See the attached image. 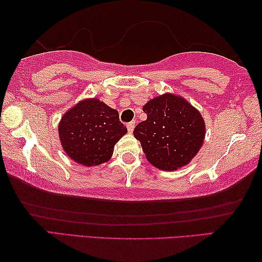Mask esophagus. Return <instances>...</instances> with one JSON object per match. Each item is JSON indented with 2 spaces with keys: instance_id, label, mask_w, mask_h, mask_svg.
<instances>
[{
  "instance_id": "obj_1",
  "label": "esophagus",
  "mask_w": 262,
  "mask_h": 262,
  "mask_svg": "<svg viewBox=\"0 0 262 262\" xmlns=\"http://www.w3.org/2000/svg\"><path fill=\"white\" fill-rule=\"evenodd\" d=\"M126 127H127V131L131 132L134 131V128H135V122H130V123H127V125H126Z\"/></svg>"
}]
</instances>
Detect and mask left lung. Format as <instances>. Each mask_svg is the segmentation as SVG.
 Instances as JSON below:
<instances>
[{"mask_svg": "<svg viewBox=\"0 0 262 262\" xmlns=\"http://www.w3.org/2000/svg\"><path fill=\"white\" fill-rule=\"evenodd\" d=\"M143 110L147 119L135 127L134 136L140 141L146 159L164 170L189 164L205 136L204 121L199 111L173 94L153 98Z\"/></svg>", "mask_w": 262, "mask_h": 262, "instance_id": "8db88e82", "label": "left lung"}]
</instances>
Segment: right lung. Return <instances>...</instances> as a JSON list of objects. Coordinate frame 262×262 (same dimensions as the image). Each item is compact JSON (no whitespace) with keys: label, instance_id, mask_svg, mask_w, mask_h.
I'll return each mask as SVG.
<instances>
[{"label":"right lung","instance_id":"right-lung-1","mask_svg":"<svg viewBox=\"0 0 262 262\" xmlns=\"http://www.w3.org/2000/svg\"><path fill=\"white\" fill-rule=\"evenodd\" d=\"M126 132L118 111L96 98L73 106L59 125L60 141L67 156L88 167L108 161L115 144Z\"/></svg>","mask_w":262,"mask_h":262}]
</instances>
